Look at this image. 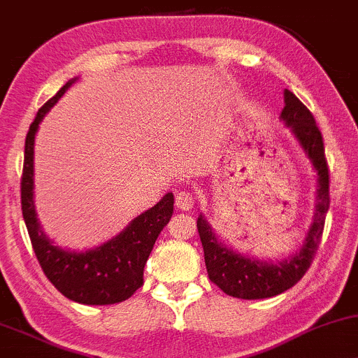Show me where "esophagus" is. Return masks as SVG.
Here are the masks:
<instances>
[{
  "label": "esophagus",
  "mask_w": 358,
  "mask_h": 358,
  "mask_svg": "<svg viewBox=\"0 0 358 358\" xmlns=\"http://www.w3.org/2000/svg\"><path fill=\"white\" fill-rule=\"evenodd\" d=\"M175 205L180 210H192L195 205V196L190 192H178L175 196Z\"/></svg>",
  "instance_id": "1"
}]
</instances>
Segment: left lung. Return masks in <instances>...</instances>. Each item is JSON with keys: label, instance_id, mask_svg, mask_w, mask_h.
<instances>
[{"label": "left lung", "instance_id": "1", "mask_svg": "<svg viewBox=\"0 0 358 358\" xmlns=\"http://www.w3.org/2000/svg\"><path fill=\"white\" fill-rule=\"evenodd\" d=\"M283 106L280 120L312 163L317 175L315 213L302 245L290 257L282 260L257 258L238 252L231 245L218 238L210 223L200 213L196 220L198 234L205 252V265L208 277L227 295L243 300H260L287 292L307 273L313 262L329 212V168H327L324 140L315 120L307 106L294 93L283 92Z\"/></svg>", "mask_w": 358, "mask_h": 358}]
</instances>
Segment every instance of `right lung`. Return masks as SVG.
<instances>
[{
	"label": "right lung",
	"mask_w": 358,
	"mask_h": 358,
	"mask_svg": "<svg viewBox=\"0 0 358 358\" xmlns=\"http://www.w3.org/2000/svg\"><path fill=\"white\" fill-rule=\"evenodd\" d=\"M76 80L68 81L46 101L29 127L24 141L21 210L38 262L58 292L83 305L120 303L143 285L146 260L173 215V193H166L157 205L133 218L118 235L94 248L81 252L62 248L43 231L34 205V138L46 113Z\"/></svg>",
	"instance_id": "obj_1"
}]
</instances>
